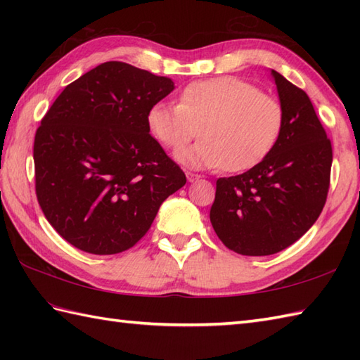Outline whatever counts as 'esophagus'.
<instances>
[{
	"instance_id": "34e87169",
	"label": "esophagus",
	"mask_w": 360,
	"mask_h": 360,
	"mask_svg": "<svg viewBox=\"0 0 360 360\" xmlns=\"http://www.w3.org/2000/svg\"><path fill=\"white\" fill-rule=\"evenodd\" d=\"M186 176H187V179H188V182H195V181H198L201 178L200 174H196V173H192V172H187L186 173Z\"/></svg>"
}]
</instances>
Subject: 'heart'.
<instances>
[{
	"mask_svg": "<svg viewBox=\"0 0 360 360\" xmlns=\"http://www.w3.org/2000/svg\"><path fill=\"white\" fill-rule=\"evenodd\" d=\"M283 120L277 97L233 75L188 83L179 103L159 101L147 111L148 131L170 150L184 147L200 129V142L176 153L179 162L195 168L226 167L229 172L262 162L277 143Z\"/></svg>",
	"mask_w": 360,
	"mask_h": 360,
	"instance_id": "obj_1",
	"label": "heart"
}]
</instances>
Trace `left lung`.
I'll list each match as a JSON object with an SVG mask.
<instances>
[{
    "label": "left lung",
    "instance_id": "1",
    "mask_svg": "<svg viewBox=\"0 0 360 360\" xmlns=\"http://www.w3.org/2000/svg\"><path fill=\"white\" fill-rule=\"evenodd\" d=\"M285 120L277 143L243 174L219 178L210 223L226 248L241 255H272L316 223L326 202L333 164L308 94L271 71Z\"/></svg>",
    "mask_w": 360,
    "mask_h": 360
}]
</instances>
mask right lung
<instances>
[{"instance_id":"add662e5","label":"right lung","mask_w":360,"mask_h":360,"mask_svg":"<svg viewBox=\"0 0 360 360\" xmlns=\"http://www.w3.org/2000/svg\"><path fill=\"white\" fill-rule=\"evenodd\" d=\"M174 89L124 62L70 83L34 141L35 192L49 224L88 254L124 252L148 232L186 174L147 127V111Z\"/></svg>"}]
</instances>
